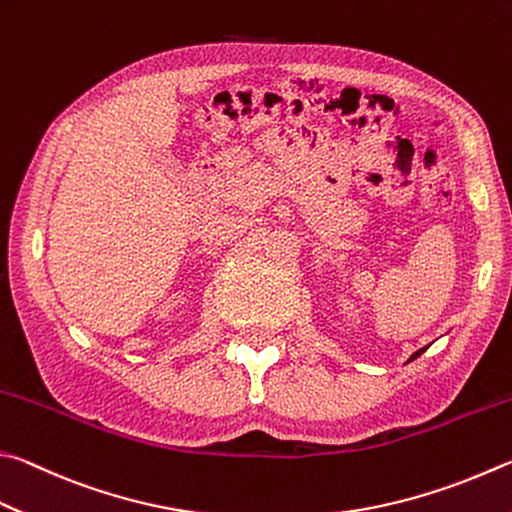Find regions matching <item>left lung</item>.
<instances>
[{"label":"left lung","mask_w":512,"mask_h":512,"mask_svg":"<svg viewBox=\"0 0 512 512\" xmlns=\"http://www.w3.org/2000/svg\"><path fill=\"white\" fill-rule=\"evenodd\" d=\"M425 349H427V347H423V349H418V351H414V353H412V356H410V360H407V362H412L414 358H418V356H421V353H423Z\"/></svg>","instance_id":"obj_1"}]
</instances>
